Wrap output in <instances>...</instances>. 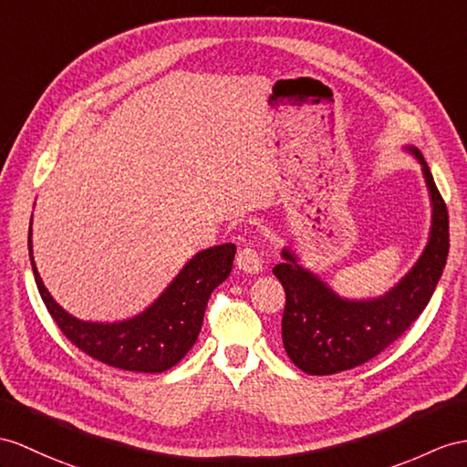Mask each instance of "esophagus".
Here are the masks:
<instances>
[{
    "mask_svg": "<svg viewBox=\"0 0 467 467\" xmlns=\"http://www.w3.org/2000/svg\"><path fill=\"white\" fill-rule=\"evenodd\" d=\"M235 265L244 273H252V275H255V273H259V271H264V261H261L259 252L254 245H245L240 249V254H237V257H235Z\"/></svg>",
    "mask_w": 467,
    "mask_h": 467,
    "instance_id": "1",
    "label": "esophagus"
}]
</instances>
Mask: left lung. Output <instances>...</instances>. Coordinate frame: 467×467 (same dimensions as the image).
Here are the masks:
<instances>
[{
    "instance_id": "left-lung-1",
    "label": "left lung",
    "mask_w": 467,
    "mask_h": 467,
    "mask_svg": "<svg viewBox=\"0 0 467 467\" xmlns=\"http://www.w3.org/2000/svg\"><path fill=\"white\" fill-rule=\"evenodd\" d=\"M422 166L431 206L428 244L412 269L380 297L347 299L299 264L297 254L283 247L273 267L285 289L281 321L283 347L293 365L306 374H335L365 365L406 333L430 303L450 249V222L436 182L422 152L404 146Z\"/></svg>"
}]
</instances>
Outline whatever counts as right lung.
Masks as SVG:
<instances>
[{
	"instance_id": "obj_1",
	"label": "right lung",
	"mask_w": 467,
	"mask_h": 467,
	"mask_svg": "<svg viewBox=\"0 0 467 467\" xmlns=\"http://www.w3.org/2000/svg\"><path fill=\"white\" fill-rule=\"evenodd\" d=\"M27 247L41 299L63 335L88 357L109 367L150 374L172 368L194 347L210 295L230 275L235 257L234 244L203 249L180 269L161 297L142 313L117 323H93L67 313L43 285L33 261L31 227Z\"/></svg>"
}]
</instances>
